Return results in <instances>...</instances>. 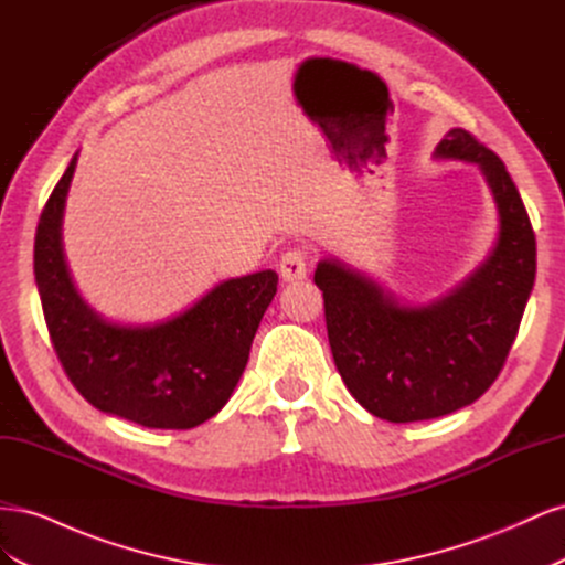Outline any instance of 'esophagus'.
I'll use <instances>...</instances> for the list:
<instances>
[{
    "label": "esophagus",
    "mask_w": 565,
    "mask_h": 565,
    "mask_svg": "<svg viewBox=\"0 0 565 565\" xmlns=\"http://www.w3.org/2000/svg\"><path fill=\"white\" fill-rule=\"evenodd\" d=\"M280 278L285 282H297V280H303L306 273H309V268H306V252L295 247V249H287L282 256H280Z\"/></svg>",
    "instance_id": "obj_1"
}]
</instances>
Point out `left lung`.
Wrapping results in <instances>:
<instances>
[{"label": "left lung", "instance_id": "8db88e82", "mask_svg": "<svg viewBox=\"0 0 565 565\" xmlns=\"http://www.w3.org/2000/svg\"><path fill=\"white\" fill-rule=\"evenodd\" d=\"M434 158L476 164L498 207V241L465 280L409 303L339 259H320L313 276L341 380L367 413L393 424L436 419L481 398L535 285V233L504 162L467 129L443 136Z\"/></svg>", "mask_w": 565, "mask_h": 565}]
</instances>
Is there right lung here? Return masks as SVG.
I'll return each instance as SVG.
<instances>
[{
    "label": "right lung",
    "instance_id": "right-lung-1",
    "mask_svg": "<svg viewBox=\"0 0 565 565\" xmlns=\"http://www.w3.org/2000/svg\"><path fill=\"white\" fill-rule=\"evenodd\" d=\"M77 152L56 183L35 235V282L58 361L96 409L148 429H193L241 382L278 273L214 285L177 316L131 324L100 316L73 282L63 252L65 198Z\"/></svg>",
    "mask_w": 565,
    "mask_h": 565
}]
</instances>
